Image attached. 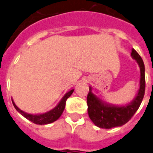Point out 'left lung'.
<instances>
[{
	"label": "left lung",
	"instance_id": "1",
	"mask_svg": "<svg viewBox=\"0 0 153 153\" xmlns=\"http://www.w3.org/2000/svg\"><path fill=\"white\" fill-rule=\"evenodd\" d=\"M131 56L135 59L139 65L141 79L138 95L130 104L123 106L104 105L100 99L91 92V88H89L87 96L88 116L92 122L99 128L110 129L115 127L122 126L131 119L142 103L146 90L144 62L134 49L131 51Z\"/></svg>",
	"mask_w": 153,
	"mask_h": 153
}]
</instances>
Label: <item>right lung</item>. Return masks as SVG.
<instances>
[{
	"label": "right lung",
	"instance_id": "1",
	"mask_svg": "<svg viewBox=\"0 0 153 153\" xmlns=\"http://www.w3.org/2000/svg\"><path fill=\"white\" fill-rule=\"evenodd\" d=\"M74 92V89L69 91L68 92H67L65 96L63 97V99L61 100V102H59V104L57 105L54 109H53L52 110L49 111V112L43 114H37V115H33V114H29L27 113L23 112L22 110L19 109L17 106L15 104V102L12 100V103H13L15 108L16 109L18 112L22 115L23 117H25L26 119L32 121L33 123L36 124H51V123L54 122L55 120H57L61 115L62 114L63 111L65 110V104H66V101L68 98H69V96L72 94V92Z\"/></svg>",
	"mask_w": 153,
	"mask_h": 153
}]
</instances>
